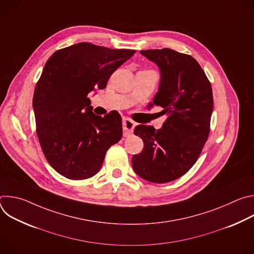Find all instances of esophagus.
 Here are the masks:
<instances>
[{
	"label": "esophagus",
	"instance_id": "obj_1",
	"mask_svg": "<svg viewBox=\"0 0 254 254\" xmlns=\"http://www.w3.org/2000/svg\"><path fill=\"white\" fill-rule=\"evenodd\" d=\"M135 127V124L129 120V119H124L123 121V128H124V135L127 136L129 134H131V132L133 131V128Z\"/></svg>",
	"mask_w": 254,
	"mask_h": 254
}]
</instances>
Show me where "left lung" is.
Listing matches in <instances>:
<instances>
[{
    "mask_svg": "<svg viewBox=\"0 0 254 254\" xmlns=\"http://www.w3.org/2000/svg\"><path fill=\"white\" fill-rule=\"evenodd\" d=\"M161 71L153 103L168 118L160 129L136 126L143 150L132 156L133 171L153 183H168L185 175L197 162L210 132L213 93L209 79L192 56L169 48L141 50Z\"/></svg>",
    "mask_w": 254,
    "mask_h": 254,
    "instance_id": "1",
    "label": "left lung"
}]
</instances>
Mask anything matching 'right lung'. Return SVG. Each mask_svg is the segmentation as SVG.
Returning <instances> with one entry per match:
<instances>
[{
    "mask_svg": "<svg viewBox=\"0 0 254 254\" xmlns=\"http://www.w3.org/2000/svg\"><path fill=\"white\" fill-rule=\"evenodd\" d=\"M134 53L82 42L57 50L46 62L33 95L36 132L46 160L65 178L94 176L107 150L122 138L120 114L94 115L87 95L105 88Z\"/></svg>",
    "mask_w": 254,
    "mask_h": 254,
    "instance_id": "1",
    "label": "right lung"
}]
</instances>
